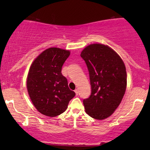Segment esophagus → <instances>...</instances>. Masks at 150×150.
<instances>
[{
    "label": "esophagus",
    "mask_w": 150,
    "mask_h": 150,
    "mask_svg": "<svg viewBox=\"0 0 150 150\" xmlns=\"http://www.w3.org/2000/svg\"><path fill=\"white\" fill-rule=\"evenodd\" d=\"M75 94H76V95H77V96L78 95V93H79L78 89H75Z\"/></svg>",
    "instance_id": "obj_1"
}]
</instances>
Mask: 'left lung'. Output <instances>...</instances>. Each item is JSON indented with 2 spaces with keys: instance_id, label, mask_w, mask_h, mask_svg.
<instances>
[{
  "instance_id": "1",
  "label": "left lung",
  "mask_w": 150,
  "mask_h": 150,
  "mask_svg": "<svg viewBox=\"0 0 150 150\" xmlns=\"http://www.w3.org/2000/svg\"><path fill=\"white\" fill-rule=\"evenodd\" d=\"M88 68L90 96L83 100L85 111L97 120L108 118L121 102L127 85L124 63L116 51L100 44L87 46L81 52Z\"/></svg>"
}]
</instances>
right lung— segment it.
<instances>
[{
    "mask_svg": "<svg viewBox=\"0 0 150 150\" xmlns=\"http://www.w3.org/2000/svg\"><path fill=\"white\" fill-rule=\"evenodd\" d=\"M68 50L49 48L31 65L27 80L28 94L34 106L42 114L54 117L63 113L75 93L68 87L62 75L63 63L70 56Z\"/></svg>",
    "mask_w": 150,
    "mask_h": 150,
    "instance_id": "1",
    "label": "right lung"
}]
</instances>
